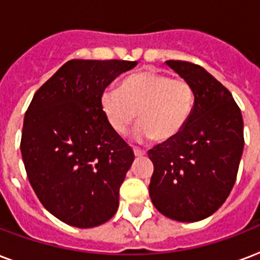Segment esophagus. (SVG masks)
<instances>
[{"mask_svg": "<svg viewBox=\"0 0 260 260\" xmlns=\"http://www.w3.org/2000/svg\"><path fill=\"white\" fill-rule=\"evenodd\" d=\"M134 152L136 156H142V155H146V151L142 150V148H139V147H135Z\"/></svg>", "mask_w": 260, "mask_h": 260, "instance_id": "obj_1", "label": "esophagus"}]
</instances>
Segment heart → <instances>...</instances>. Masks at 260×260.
Masks as SVG:
<instances>
[{"mask_svg":"<svg viewBox=\"0 0 260 260\" xmlns=\"http://www.w3.org/2000/svg\"><path fill=\"white\" fill-rule=\"evenodd\" d=\"M102 113L117 135H125L136 121L139 140L169 142L182 134L194 106V91L183 78H171L158 71L129 75L120 89L110 87L101 94Z\"/></svg>","mask_w":260,"mask_h":260,"instance_id":"obj_1","label":"heart"}]
</instances>
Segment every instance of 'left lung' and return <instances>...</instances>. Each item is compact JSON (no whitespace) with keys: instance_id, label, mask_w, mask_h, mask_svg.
Here are the masks:
<instances>
[{"instance_id":"1","label":"left lung","mask_w":260,"mask_h":260,"mask_svg":"<svg viewBox=\"0 0 260 260\" xmlns=\"http://www.w3.org/2000/svg\"><path fill=\"white\" fill-rule=\"evenodd\" d=\"M166 64L193 87L194 106L179 136L148 151L150 197L166 217L200 221L225 202L235 185L244 147L242 112L230 90L201 66Z\"/></svg>"}]
</instances>
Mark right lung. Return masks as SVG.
Segmentation results:
<instances>
[{
  "mask_svg": "<svg viewBox=\"0 0 260 260\" xmlns=\"http://www.w3.org/2000/svg\"><path fill=\"white\" fill-rule=\"evenodd\" d=\"M131 60L64 63L35 93L21 134L32 189L50 213L69 225L93 228L113 217L134 151L106 121L101 94Z\"/></svg>",
  "mask_w": 260,
  "mask_h": 260,
  "instance_id": "obj_1",
  "label": "right lung"
}]
</instances>
